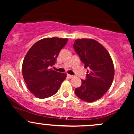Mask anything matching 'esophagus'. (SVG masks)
I'll return each mask as SVG.
<instances>
[{"label": "esophagus", "mask_w": 134, "mask_h": 134, "mask_svg": "<svg viewBox=\"0 0 134 134\" xmlns=\"http://www.w3.org/2000/svg\"><path fill=\"white\" fill-rule=\"evenodd\" d=\"M67 76L69 79H72V78L74 77V76H72V75H70V74H67Z\"/></svg>", "instance_id": "esophagus-1"}]
</instances>
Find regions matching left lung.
<instances>
[{
	"instance_id": "1",
	"label": "left lung",
	"mask_w": 134,
	"mask_h": 134,
	"mask_svg": "<svg viewBox=\"0 0 134 134\" xmlns=\"http://www.w3.org/2000/svg\"><path fill=\"white\" fill-rule=\"evenodd\" d=\"M74 48L85 68H89L86 79L75 90L78 98L88 103L100 99L111 87L115 75L114 65L107 49L93 39H77Z\"/></svg>"
}]
</instances>
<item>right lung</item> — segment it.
<instances>
[{"label": "right lung", "instance_id": "1", "mask_svg": "<svg viewBox=\"0 0 134 134\" xmlns=\"http://www.w3.org/2000/svg\"><path fill=\"white\" fill-rule=\"evenodd\" d=\"M68 39L45 38L38 41L27 52L22 73L28 90L40 99L53 96L60 87L67 74L51 68Z\"/></svg>", "mask_w": 134, "mask_h": 134}]
</instances>
